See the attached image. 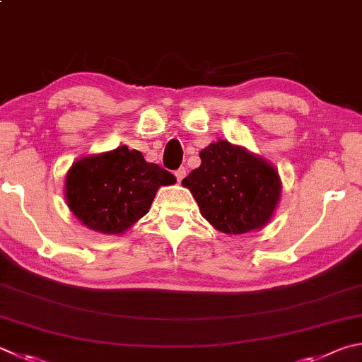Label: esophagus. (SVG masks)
I'll return each mask as SVG.
<instances>
[{"mask_svg": "<svg viewBox=\"0 0 362 362\" xmlns=\"http://www.w3.org/2000/svg\"><path fill=\"white\" fill-rule=\"evenodd\" d=\"M185 175H187V169L185 168H180V169L175 170V177H177V180H179V182H182L183 177H185Z\"/></svg>", "mask_w": 362, "mask_h": 362, "instance_id": "34e87169", "label": "esophagus"}]
</instances>
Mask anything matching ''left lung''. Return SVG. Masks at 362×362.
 I'll return each instance as SVG.
<instances>
[{"label": "left lung", "mask_w": 362, "mask_h": 362, "mask_svg": "<svg viewBox=\"0 0 362 362\" xmlns=\"http://www.w3.org/2000/svg\"><path fill=\"white\" fill-rule=\"evenodd\" d=\"M201 166L182 185L192 192L201 215L225 234H247L272 220L281 196L274 164L242 146L218 139L201 150Z\"/></svg>", "instance_id": "1"}]
</instances>
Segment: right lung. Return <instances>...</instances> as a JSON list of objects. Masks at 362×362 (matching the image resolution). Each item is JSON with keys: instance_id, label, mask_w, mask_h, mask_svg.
Masks as SVG:
<instances>
[{"instance_id": "obj_1", "label": "right lung", "mask_w": 362, "mask_h": 362, "mask_svg": "<svg viewBox=\"0 0 362 362\" xmlns=\"http://www.w3.org/2000/svg\"><path fill=\"white\" fill-rule=\"evenodd\" d=\"M175 177L139 150L120 146L72 163L64 179V199L72 215L91 231L123 234L148 212L160 187Z\"/></svg>"}]
</instances>
